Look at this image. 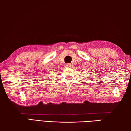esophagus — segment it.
<instances>
[{"label":"esophagus","mask_w":131,"mask_h":131,"mask_svg":"<svg viewBox=\"0 0 131 131\" xmlns=\"http://www.w3.org/2000/svg\"><path fill=\"white\" fill-rule=\"evenodd\" d=\"M71 64L70 63H68V64H66V66H67L68 68H70L71 67Z\"/></svg>","instance_id":"esophagus-1"}]
</instances>
